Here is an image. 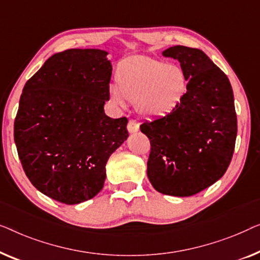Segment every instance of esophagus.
Wrapping results in <instances>:
<instances>
[{"mask_svg": "<svg viewBox=\"0 0 260 260\" xmlns=\"http://www.w3.org/2000/svg\"><path fill=\"white\" fill-rule=\"evenodd\" d=\"M139 128V122L137 121V120L134 119H129L128 123H127V129H128L129 133H135V132H138Z\"/></svg>", "mask_w": 260, "mask_h": 260, "instance_id": "esophagus-1", "label": "esophagus"}]
</instances>
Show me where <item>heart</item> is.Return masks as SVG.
<instances>
[{
    "label": "heart",
    "mask_w": 260,
    "mask_h": 260,
    "mask_svg": "<svg viewBox=\"0 0 260 260\" xmlns=\"http://www.w3.org/2000/svg\"><path fill=\"white\" fill-rule=\"evenodd\" d=\"M118 85L109 86L113 105L125 108L127 100L147 118H164L179 107L188 80L180 66L148 56L127 58L116 72Z\"/></svg>",
    "instance_id": "1"
}]
</instances>
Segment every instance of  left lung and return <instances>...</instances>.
<instances>
[{
  "mask_svg": "<svg viewBox=\"0 0 260 260\" xmlns=\"http://www.w3.org/2000/svg\"><path fill=\"white\" fill-rule=\"evenodd\" d=\"M162 54L180 62L188 85L174 112L140 126L151 142L147 175L162 194L194 196L219 180L231 162L237 138L233 90L203 50L174 46Z\"/></svg>",
  "mask_w": 260,
  "mask_h": 260,
  "instance_id": "1",
  "label": "left lung"
}]
</instances>
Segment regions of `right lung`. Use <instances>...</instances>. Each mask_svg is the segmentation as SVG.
<instances>
[{"label": "right lung", "mask_w": 260, "mask_h": 260, "mask_svg": "<svg viewBox=\"0 0 260 260\" xmlns=\"http://www.w3.org/2000/svg\"><path fill=\"white\" fill-rule=\"evenodd\" d=\"M100 49L56 53L28 80L14 122L22 167L40 192L66 205L94 198L106 164L128 138L127 118L111 119L112 64Z\"/></svg>", "instance_id": "add662e5"}]
</instances>
